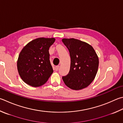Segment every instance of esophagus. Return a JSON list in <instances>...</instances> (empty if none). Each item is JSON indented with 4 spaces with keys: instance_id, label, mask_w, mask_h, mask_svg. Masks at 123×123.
<instances>
[{
    "instance_id": "34e87169",
    "label": "esophagus",
    "mask_w": 123,
    "mask_h": 123,
    "mask_svg": "<svg viewBox=\"0 0 123 123\" xmlns=\"http://www.w3.org/2000/svg\"><path fill=\"white\" fill-rule=\"evenodd\" d=\"M59 67H60V66H56L55 67V70H56V71H57L58 70H59Z\"/></svg>"
}]
</instances>
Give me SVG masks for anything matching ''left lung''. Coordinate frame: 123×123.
<instances>
[{
  "label": "left lung",
  "instance_id": "8db88e82",
  "mask_svg": "<svg viewBox=\"0 0 123 123\" xmlns=\"http://www.w3.org/2000/svg\"><path fill=\"white\" fill-rule=\"evenodd\" d=\"M68 49L70 67L67 75L62 77L67 86L73 90L84 89L91 84L97 74L98 57L92 46L74 38L62 39Z\"/></svg>",
  "mask_w": 123,
  "mask_h": 123
}]
</instances>
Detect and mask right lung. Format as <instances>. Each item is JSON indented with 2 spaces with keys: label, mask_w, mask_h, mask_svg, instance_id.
I'll list each match as a JSON object with an SVG mask.
<instances>
[{
  "label": "right lung",
  "mask_w": 123,
  "mask_h": 123,
  "mask_svg": "<svg viewBox=\"0 0 123 123\" xmlns=\"http://www.w3.org/2000/svg\"><path fill=\"white\" fill-rule=\"evenodd\" d=\"M55 41L54 37H39L23 48L18 59L17 69L25 83L38 87L48 81L53 73L48 50Z\"/></svg>",
  "instance_id": "right-lung-1"
}]
</instances>
